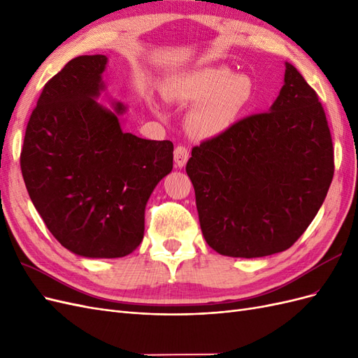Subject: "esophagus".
<instances>
[{
  "instance_id": "esophagus-1",
  "label": "esophagus",
  "mask_w": 358,
  "mask_h": 358,
  "mask_svg": "<svg viewBox=\"0 0 358 358\" xmlns=\"http://www.w3.org/2000/svg\"><path fill=\"white\" fill-rule=\"evenodd\" d=\"M173 157H175L176 167L182 169V167H185V164H187V161L189 158V152H188V149L185 146H178L175 149V155H173Z\"/></svg>"
}]
</instances>
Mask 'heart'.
I'll return each instance as SVG.
<instances>
[{
    "label": "heart",
    "mask_w": 358,
    "mask_h": 358,
    "mask_svg": "<svg viewBox=\"0 0 358 358\" xmlns=\"http://www.w3.org/2000/svg\"><path fill=\"white\" fill-rule=\"evenodd\" d=\"M171 96L182 103H197L187 116L188 133L196 138H213L230 129L251 100L252 83L225 67H203L178 74Z\"/></svg>",
    "instance_id": "obj_1"
}]
</instances>
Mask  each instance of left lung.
Here are the masks:
<instances>
[{
    "label": "left lung",
    "instance_id": "left-lung-1",
    "mask_svg": "<svg viewBox=\"0 0 358 358\" xmlns=\"http://www.w3.org/2000/svg\"><path fill=\"white\" fill-rule=\"evenodd\" d=\"M187 173L213 251L239 258L285 251L315 218L334 173L317 92L285 62L284 86L268 112L192 148Z\"/></svg>",
    "mask_w": 358,
    "mask_h": 358
}]
</instances>
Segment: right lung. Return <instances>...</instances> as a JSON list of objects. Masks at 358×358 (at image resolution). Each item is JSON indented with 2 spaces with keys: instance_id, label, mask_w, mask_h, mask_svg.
I'll return each mask as SVG.
<instances>
[{
  "instance_id": "obj_1",
  "label": "right lung",
  "mask_w": 358,
  "mask_h": 358,
  "mask_svg": "<svg viewBox=\"0 0 358 358\" xmlns=\"http://www.w3.org/2000/svg\"><path fill=\"white\" fill-rule=\"evenodd\" d=\"M106 55H82L45 85L20 170L53 237L76 255L119 258L142 243L146 203L173 169V143L122 129L127 107L99 100Z\"/></svg>"
}]
</instances>
